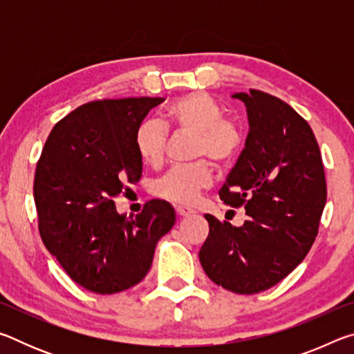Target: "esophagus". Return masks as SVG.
Returning <instances> with one entry per match:
<instances>
[{
  "label": "esophagus",
  "mask_w": 354,
  "mask_h": 354,
  "mask_svg": "<svg viewBox=\"0 0 354 354\" xmlns=\"http://www.w3.org/2000/svg\"><path fill=\"white\" fill-rule=\"evenodd\" d=\"M175 211H176V214L179 215V217H187V215L195 214L194 209H192V207H187V206H176V207H175Z\"/></svg>",
  "instance_id": "esophagus-1"
}]
</instances>
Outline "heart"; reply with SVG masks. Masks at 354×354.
I'll return each instance as SVG.
<instances>
[{
  "label": "heart",
  "mask_w": 354,
  "mask_h": 354,
  "mask_svg": "<svg viewBox=\"0 0 354 354\" xmlns=\"http://www.w3.org/2000/svg\"><path fill=\"white\" fill-rule=\"evenodd\" d=\"M167 131L194 134L192 156L211 159L223 167L236 158L243 137L237 124L223 117L217 100L207 93H189L165 107L158 120H143L136 128L134 148L143 164L156 167L162 162ZM212 169L207 160H198L189 167H178L156 179L151 192L171 203L192 205L203 190L212 184Z\"/></svg>",
  "instance_id": "obj_1"
}]
</instances>
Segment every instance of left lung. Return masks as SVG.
Segmentation results:
<instances>
[{"label":"left lung","instance_id":"1","mask_svg":"<svg viewBox=\"0 0 354 354\" xmlns=\"http://www.w3.org/2000/svg\"><path fill=\"white\" fill-rule=\"evenodd\" d=\"M234 98L247 106L250 133L218 195L226 206H243L247 220L232 226L206 214L209 234L198 256L215 284L251 295L283 281L309 253L326 179L319 143L299 113L254 88Z\"/></svg>","mask_w":354,"mask_h":354}]
</instances>
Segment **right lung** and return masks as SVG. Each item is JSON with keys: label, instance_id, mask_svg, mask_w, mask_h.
<instances>
[{"label": "right lung", "instance_id": "1", "mask_svg": "<svg viewBox=\"0 0 354 354\" xmlns=\"http://www.w3.org/2000/svg\"><path fill=\"white\" fill-rule=\"evenodd\" d=\"M162 101H91L59 120L41 149L34 176L40 237L68 277L93 293L140 283L156 243L175 225L167 201H148L129 218L113 203L140 179L134 133Z\"/></svg>", "mask_w": 354, "mask_h": 354}]
</instances>
